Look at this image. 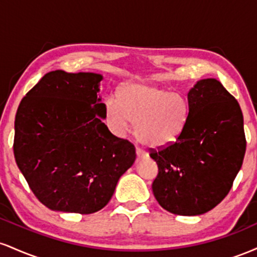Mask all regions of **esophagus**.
<instances>
[{
  "mask_svg": "<svg viewBox=\"0 0 257 257\" xmlns=\"http://www.w3.org/2000/svg\"><path fill=\"white\" fill-rule=\"evenodd\" d=\"M137 156H138V161H140V159H145L147 155L143 151V150L137 147Z\"/></svg>",
  "mask_w": 257,
  "mask_h": 257,
  "instance_id": "esophagus-1",
  "label": "esophagus"
}]
</instances>
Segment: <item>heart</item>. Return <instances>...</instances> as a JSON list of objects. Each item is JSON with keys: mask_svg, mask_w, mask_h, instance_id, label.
I'll return each mask as SVG.
<instances>
[{"mask_svg": "<svg viewBox=\"0 0 257 257\" xmlns=\"http://www.w3.org/2000/svg\"><path fill=\"white\" fill-rule=\"evenodd\" d=\"M106 120L117 134L135 125V137L147 147L173 144L184 132L188 117L187 101L178 93L151 84H128L118 93V101L108 99Z\"/></svg>", "mask_w": 257, "mask_h": 257, "instance_id": "1", "label": "heart"}]
</instances>
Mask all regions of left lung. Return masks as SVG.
<instances>
[{"mask_svg": "<svg viewBox=\"0 0 257 257\" xmlns=\"http://www.w3.org/2000/svg\"><path fill=\"white\" fill-rule=\"evenodd\" d=\"M188 117L175 143L150 156L158 166L152 191L159 205L184 216L215 208L232 188L243 164L246 140L234 96L215 78L188 91Z\"/></svg>", "mask_w": 257, "mask_h": 257, "instance_id": "8db88e82", "label": "left lung"}]
</instances>
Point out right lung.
Listing matches in <instances>:
<instances>
[{"mask_svg":"<svg viewBox=\"0 0 257 257\" xmlns=\"http://www.w3.org/2000/svg\"><path fill=\"white\" fill-rule=\"evenodd\" d=\"M101 79L93 72H48L18 107L14 157L36 198L52 210L99 211L137 158L131 141L102 123Z\"/></svg>","mask_w":257,"mask_h":257,"instance_id":"add662e5","label":"right lung"}]
</instances>
